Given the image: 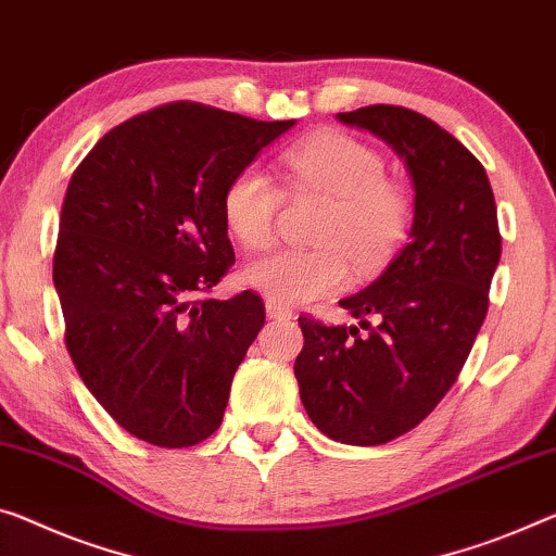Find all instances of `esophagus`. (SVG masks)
<instances>
[{
	"mask_svg": "<svg viewBox=\"0 0 556 556\" xmlns=\"http://www.w3.org/2000/svg\"><path fill=\"white\" fill-rule=\"evenodd\" d=\"M266 313H268V318H276V320H290V318H293V313L286 311V307L276 305L273 301H266Z\"/></svg>",
	"mask_w": 556,
	"mask_h": 556,
	"instance_id": "1",
	"label": "esophagus"
}]
</instances>
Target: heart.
I'll return each instance as SVG.
<instances>
[{"label":"heart","instance_id":"b5f03b06","mask_svg":"<svg viewBox=\"0 0 556 556\" xmlns=\"http://www.w3.org/2000/svg\"><path fill=\"white\" fill-rule=\"evenodd\" d=\"M286 170L295 191L336 199L318 233L323 249H278L245 263L243 283L290 311L345 288L350 255L363 270L382 266L407 236L413 208L403 186L386 178L380 153L348 134L298 143L286 153ZM280 203L283 193L268 170L249 164L230 176L220 208L238 243L263 249L276 233Z\"/></svg>","mask_w":556,"mask_h":556}]
</instances>
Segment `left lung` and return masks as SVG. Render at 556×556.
<instances>
[{"label":"left lung","mask_w":556,"mask_h":556,"mask_svg":"<svg viewBox=\"0 0 556 556\" xmlns=\"http://www.w3.org/2000/svg\"><path fill=\"white\" fill-rule=\"evenodd\" d=\"M338 122L386 141L415 189L407 245L340 301L366 336L298 318L305 345L295 378L307 417L336 442L370 447L420 425L457 380L486 315L502 238L490 178L455 136L388 104Z\"/></svg>","instance_id":"left-lung-1"}]
</instances>
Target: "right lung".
I'll return each mask as SVG.
<instances>
[{"instance_id": "1", "label": "right lung", "mask_w": 556, "mask_h": 556, "mask_svg": "<svg viewBox=\"0 0 556 556\" xmlns=\"http://www.w3.org/2000/svg\"><path fill=\"white\" fill-rule=\"evenodd\" d=\"M293 124L178 101L118 124L74 170L54 253L66 350L134 438L191 447L224 420L266 307L251 290L193 295L236 261L220 208L230 176Z\"/></svg>"}]
</instances>
